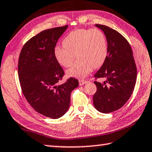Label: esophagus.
Instances as JSON below:
<instances>
[{
  "instance_id": "obj_1",
  "label": "esophagus",
  "mask_w": 152,
  "mask_h": 152,
  "mask_svg": "<svg viewBox=\"0 0 152 152\" xmlns=\"http://www.w3.org/2000/svg\"><path fill=\"white\" fill-rule=\"evenodd\" d=\"M87 83V81L86 80H79V85L80 86H83V85L86 84Z\"/></svg>"
}]
</instances>
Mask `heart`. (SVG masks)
Returning a JSON list of instances; mask_svg holds the SVG:
<instances>
[{"instance_id":"obj_1","label":"heart","mask_w":152,"mask_h":152,"mask_svg":"<svg viewBox=\"0 0 152 152\" xmlns=\"http://www.w3.org/2000/svg\"><path fill=\"white\" fill-rule=\"evenodd\" d=\"M63 47H56L54 53L57 62L69 68L75 59L79 60L66 72L69 77L83 78L92 69L102 66L108 53L105 34L98 28H81L71 31L64 38Z\"/></svg>"}]
</instances>
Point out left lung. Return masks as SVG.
I'll return each mask as SVG.
<instances>
[{
    "mask_svg": "<svg viewBox=\"0 0 152 152\" xmlns=\"http://www.w3.org/2000/svg\"><path fill=\"white\" fill-rule=\"evenodd\" d=\"M104 33L108 53L102 67L95 75L104 78L103 83L95 81L97 91L94 95V107L99 112L108 113L126 104L134 91L137 77L131 46L118 31L103 25H95Z\"/></svg>",
    "mask_w": 152,
    "mask_h": 152,
    "instance_id": "left-lung-1",
    "label": "left lung"
}]
</instances>
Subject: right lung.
I'll return each mask as SVG.
<instances>
[{
	"instance_id": "1",
	"label": "right lung",
	"mask_w": 152,
	"mask_h": 152,
	"mask_svg": "<svg viewBox=\"0 0 152 152\" xmlns=\"http://www.w3.org/2000/svg\"><path fill=\"white\" fill-rule=\"evenodd\" d=\"M68 26L45 30L28 41L21 50L18 78L24 95L32 107L48 118L58 119L68 111L71 93L79 81L69 78L57 86L64 75L55 57L58 39Z\"/></svg>"
}]
</instances>
